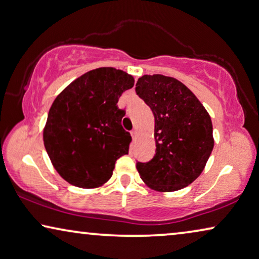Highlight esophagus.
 <instances>
[{"mask_svg": "<svg viewBox=\"0 0 259 259\" xmlns=\"http://www.w3.org/2000/svg\"><path fill=\"white\" fill-rule=\"evenodd\" d=\"M131 136H132V138H133V140H136L137 139V136H138V131L134 128L132 132H131Z\"/></svg>", "mask_w": 259, "mask_h": 259, "instance_id": "1", "label": "esophagus"}]
</instances>
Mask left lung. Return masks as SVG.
I'll list each match as a JSON object with an SVG mask.
<instances>
[{"mask_svg":"<svg viewBox=\"0 0 259 259\" xmlns=\"http://www.w3.org/2000/svg\"><path fill=\"white\" fill-rule=\"evenodd\" d=\"M137 95L154 114L155 155L137 163L145 185L161 193L176 192L203 171L213 148L210 115L197 97L173 77L145 74Z\"/></svg>","mask_w":259,"mask_h":259,"instance_id":"8db88e82","label":"left lung"}]
</instances>
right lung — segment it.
<instances>
[{
	"instance_id": "right-lung-1",
	"label": "right lung",
	"mask_w": 259,
	"mask_h": 259,
	"mask_svg": "<svg viewBox=\"0 0 259 259\" xmlns=\"http://www.w3.org/2000/svg\"><path fill=\"white\" fill-rule=\"evenodd\" d=\"M134 78L114 67L89 71L67 85L52 103L43 141L52 166L70 185L99 188L128 154L131 134L121 126L118 100Z\"/></svg>"
}]
</instances>
